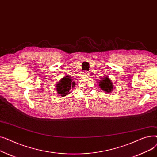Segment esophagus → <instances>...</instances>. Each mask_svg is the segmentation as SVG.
Here are the masks:
<instances>
[{
  "label": "esophagus",
  "mask_w": 157,
  "mask_h": 157,
  "mask_svg": "<svg viewBox=\"0 0 157 157\" xmlns=\"http://www.w3.org/2000/svg\"><path fill=\"white\" fill-rule=\"evenodd\" d=\"M83 76H88V71H84L83 72Z\"/></svg>",
  "instance_id": "esophagus-1"
}]
</instances>
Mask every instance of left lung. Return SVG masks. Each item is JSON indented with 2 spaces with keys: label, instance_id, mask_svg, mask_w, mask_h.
<instances>
[{
  "label": "left lung",
  "instance_id": "left-lung-1",
  "mask_svg": "<svg viewBox=\"0 0 157 157\" xmlns=\"http://www.w3.org/2000/svg\"><path fill=\"white\" fill-rule=\"evenodd\" d=\"M102 79L99 81V86L100 88L104 90V92L107 93H110L112 90H113V85L111 81L109 79V78L106 76L102 78Z\"/></svg>",
  "mask_w": 157,
  "mask_h": 157
}]
</instances>
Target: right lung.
<instances>
[{"label":"right lung","instance_id":"obj_1","mask_svg":"<svg viewBox=\"0 0 157 157\" xmlns=\"http://www.w3.org/2000/svg\"><path fill=\"white\" fill-rule=\"evenodd\" d=\"M75 82L72 81L71 77L69 76H65L63 78L60 79V81L56 84V90L57 94L61 95L62 97L65 96L70 93L71 89L74 88L75 86Z\"/></svg>","mask_w":157,"mask_h":157}]
</instances>
